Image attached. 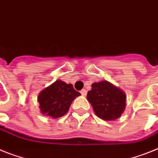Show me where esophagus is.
Masks as SVG:
<instances>
[{
  "mask_svg": "<svg viewBox=\"0 0 158 158\" xmlns=\"http://www.w3.org/2000/svg\"><path fill=\"white\" fill-rule=\"evenodd\" d=\"M81 95L85 96L86 94H87V91H86V89H83L81 90Z\"/></svg>",
  "mask_w": 158,
  "mask_h": 158,
  "instance_id": "1",
  "label": "esophagus"
}]
</instances>
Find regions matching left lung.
I'll return each instance as SVG.
<instances>
[{"label":"left lung","instance_id":"1","mask_svg":"<svg viewBox=\"0 0 158 158\" xmlns=\"http://www.w3.org/2000/svg\"><path fill=\"white\" fill-rule=\"evenodd\" d=\"M96 115L106 121L119 118L125 108L126 96L110 82H95L87 94Z\"/></svg>","mask_w":158,"mask_h":158}]
</instances>
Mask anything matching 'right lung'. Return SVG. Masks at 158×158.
<instances>
[{
  "instance_id": "obj_1",
  "label": "right lung",
  "mask_w": 158,
  "mask_h": 158,
  "mask_svg": "<svg viewBox=\"0 0 158 158\" xmlns=\"http://www.w3.org/2000/svg\"><path fill=\"white\" fill-rule=\"evenodd\" d=\"M81 94L72 84L58 80L44 89L38 96L41 114L53 118H60L68 112L74 98Z\"/></svg>"
}]
</instances>
